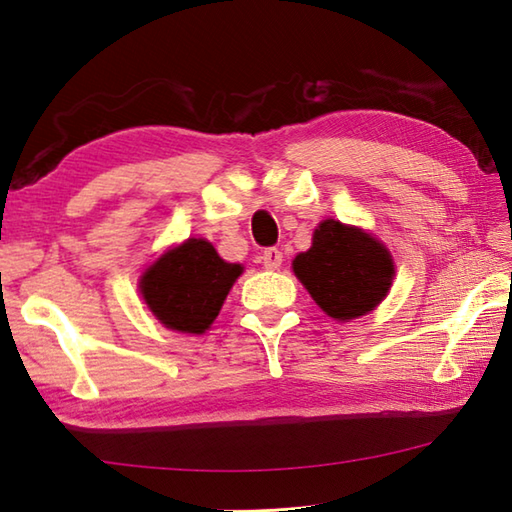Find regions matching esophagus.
Masks as SVG:
<instances>
[{
    "mask_svg": "<svg viewBox=\"0 0 512 512\" xmlns=\"http://www.w3.org/2000/svg\"><path fill=\"white\" fill-rule=\"evenodd\" d=\"M281 257H284V253H281L279 248H266L264 255H262V264L268 270H277L281 266V262H284Z\"/></svg>",
    "mask_w": 512,
    "mask_h": 512,
    "instance_id": "34e87169",
    "label": "esophagus"
}]
</instances>
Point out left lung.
I'll return each instance as SVG.
<instances>
[{
  "mask_svg": "<svg viewBox=\"0 0 512 512\" xmlns=\"http://www.w3.org/2000/svg\"><path fill=\"white\" fill-rule=\"evenodd\" d=\"M292 270L325 314L347 321L363 317L385 299L394 259L361 228L325 220L314 231L310 250L295 257Z\"/></svg>",
  "mask_w": 512,
  "mask_h": 512,
  "instance_id": "left-lung-1",
  "label": "left lung"
}]
</instances>
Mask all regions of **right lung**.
<instances>
[{
	"label": "right lung",
	"instance_id": "obj_1",
	"mask_svg": "<svg viewBox=\"0 0 512 512\" xmlns=\"http://www.w3.org/2000/svg\"><path fill=\"white\" fill-rule=\"evenodd\" d=\"M239 275L242 266L224 262L206 239L191 237L145 270L140 292L167 328L202 334L220 314Z\"/></svg>",
	"mask_w": 512,
	"mask_h": 512
}]
</instances>
